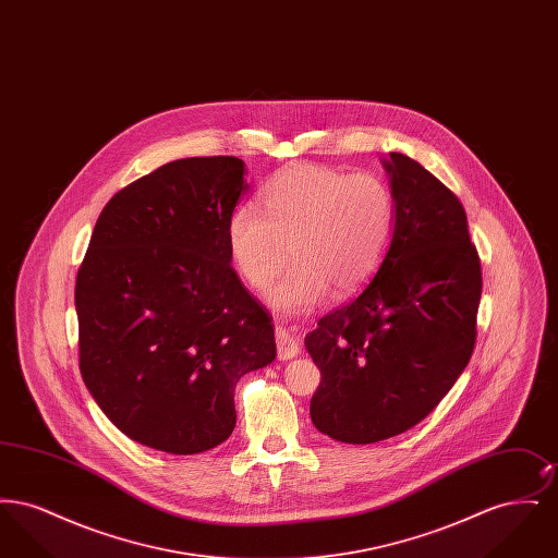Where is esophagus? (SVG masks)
Listing matches in <instances>:
<instances>
[{
	"label": "esophagus",
	"instance_id": "1",
	"mask_svg": "<svg viewBox=\"0 0 558 558\" xmlns=\"http://www.w3.org/2000/svg\"><path fill=\"white\" fill-rule=\"evenodd\" d=\"M276 353H278V360H292L296 353H299V345L296 341L292 339L291 332L284 330L282 326H276Z\"/></svg>",
	"mask_w": 558,
	"mask_h": 558
}]
</instances>
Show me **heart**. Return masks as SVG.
Here are the masks:
<instances>
[{"label":"heart","instance_id":"b5f03b06","mask_svg":"<svg viewBox=\"0 0 558 558\" xmlns=\"http://www.w3.org/2000/svg\"><path fill=\"white\" fill-rule=\"evenodd\" d=\"M398 223L391 184L374 173L326 165H294L264 190V211L242 203L228 221V244L242 280L269 291L274 307L287 314L337 294L360 291L385 262Z\"/></svg>","mask_w":558,"mask_h":558}]
</instances>
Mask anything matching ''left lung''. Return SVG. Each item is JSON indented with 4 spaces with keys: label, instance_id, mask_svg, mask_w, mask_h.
Here are the masks:
<instances>
[{
    "label": "left lung",
    "instance_id": "8db88e82",
    "mask_svg": "<svg viewBox=\"0 0 558 558\" xmlns=\"http://www.w3.org/2000/svg\"><path fill=\"white\" fill-rule=\"evenodd\" d=\"M385 169L398 198L389 253L360 294L305 339L322 374L312 423L355 446L418 425L477 341L481 259L462 203L405 155L389 153Z\"/></svg>",
    "mask_w": 558,
    "mask_h": 558
}]
</instances>
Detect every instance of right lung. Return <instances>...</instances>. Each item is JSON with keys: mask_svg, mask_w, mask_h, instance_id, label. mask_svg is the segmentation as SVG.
Returning a JSON list of instances; mask_svg holds the SVG:
<instances>
[{"mask_svg": "<svg viewBox=\"0 0 558 558\" xmlns=\"http://www.w3.org/2000/svg\"><path fill=\"white\" fill-rule=\"evenodd\" d=\"M236 157L167 162L100 213L75 282L80 371L108 421L178 456L236 426L234 387L276 357L274 324L230 266Z\"/></svg>", "mask_w": 558, "mask_h": 558, "instance_id": "right-lung-1", "label": "right lung"}]
</instances>
